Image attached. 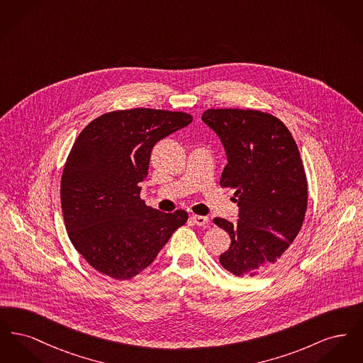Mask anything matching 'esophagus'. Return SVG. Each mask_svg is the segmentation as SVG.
Here are the masks:
<instances>
[{
    "label": "esophagus",
    "mask_w": 363,
    "mask_h": 363,
    "mask_svg": "<svg viewBox=\"0 0 363 363\" xmlns=\"http://www.w3.org/2000/svg\"><path fill=\"white\" fill-rule=\"evenodd\" d=\"M190 220L197 225H206L208 223L207 216H201V215H191L190 216Z\"/></svg>",
    "instance_id": "1"
}]
</instances>
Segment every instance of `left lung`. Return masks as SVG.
Instances as JSON below:
<instances>
[{
  "mask_svg": "<svg viewBox=\"0 0 363 363\" xmlns=\"http://www.w3.org/2000/svg\"><path fill=\"white\" fill-rule=\"evenodd\" d=\"M203 121L222 140L227 164L220 186L235 190L238 220L215 218L231 243L219 257L235 277H256L275 264L301 231L308 179L287 126L253 108H208Z\"/></svg>",
  "mask_w": 363,
  "mask_h": 363,
  "instance_id": "1",
  "label": "left lung"
}]
</instances>
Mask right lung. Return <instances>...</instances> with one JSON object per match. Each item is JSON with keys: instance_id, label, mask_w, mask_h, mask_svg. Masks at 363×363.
Masks as SVG:
<instances>
[{"instance_id": "obj_1", "label": "right lung", "mask_w": 363, "mask_h": 363, "mask_svg": "<svg viewBox=\"0 0 363 363\" xmlns=\"http://www.w3.org/2000/svg\"><path fill=\"white\" fill-rule=\"evenodd\" d=\"M191 120L184 111L116 110L76 138L61 178V208L72 245L98 272L116 280L136 277L186 223V211L145 206L140 182L156 143Z\"/></svg>"}]
</instances>
